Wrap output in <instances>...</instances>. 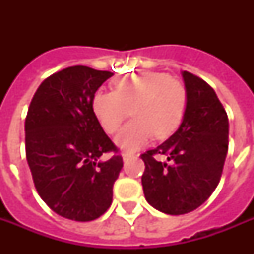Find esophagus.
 <instances>
[{"label": "esophagus", "instance_id": "1", "mask_svg": "<svg viewBox=\"0 0 254 254\" xmlns=\"http://www.w3.org/2000/svg\"><path fill=\"white\" fill-rule=\"evenodd\" d=\"M134 157V154H131V153H124L123 154V159H124V162H127L129 159L133 158Z\"/></svg>", "mask_w": 254, "mask_h": 254}]
</instances>
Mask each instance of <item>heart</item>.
Here are the masks:
<instances>
[{"label": "heart", "instance_id": "heart-1", "mask_svg": "<svg viewBox=\"0 0 254 254\" xmlns=\"http://www.w3.org/2000/svg\"><path fill=\"white\" fill-rule=\"evenodd\" d=\"M115 91H97L92 109L101 127L115 133L129 115L133 121L116 137V145L134 151L151 138H167L183 121L187 109V89L165 72H142L117 77Z\"/></svg>", "mask_w": 254, "mask_h": 254}]
</instances>
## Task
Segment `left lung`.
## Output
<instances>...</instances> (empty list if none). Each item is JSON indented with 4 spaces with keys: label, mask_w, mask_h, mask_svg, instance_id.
I'll return each mask as SVG.
<instances>
[{
    "label": "left lung",
    "mask_w": 254,
    "mask_h": 254,
    "mask_svg": "<svg viewBox=\"0 0 254 254\" xmlns=\"http://www.w3.org/2000/svg\"><path fill=\"white\" fill-rule=\"evenodd\" d=\"M182 77L187 89L183 121L165 142L141 155L145 197L167 215L191 212L211 196L228 151V116L215 91L187 71ZM158 155L168 161H158Z\"/></svg>",
    "instance_id": "1"
}]
</instances>
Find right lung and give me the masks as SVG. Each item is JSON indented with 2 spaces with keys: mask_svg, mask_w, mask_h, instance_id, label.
Masks as SVG:
<instances>
[{
  "mask_svg": "<svg viewBox=\"0 0 254 254\" xmlns=\"http://www.w3.org/2000/svg\"><path fill=\"white\" fill-rule=\"evenodd\" d=\"M113 76L73 65L47 77L35 92L25 121L26 158L39 196L58 215L75 221L100 217L112 204L113 185L123 169L96 119L92 100Z\"/></svg>",
  "mask_w": 254,
  "mask_h": 254,
  "instance_id": "obj_1",
  "label": "right lung"
}]
</instances>
